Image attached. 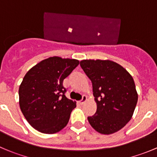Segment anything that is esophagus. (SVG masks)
<instances>
[{
	"label": "esophagus",
	"mask_w": 157,
	"mask_h": 157,
	"mask_svg": "<svg viewBox=\"0 0 157 157\" xmlns=\"http://www.w3.org/2000/svg\"><path fill=\"white\" fill-rule=\"evenodd\" d=\"M86 100H87V98H86V96H83V98H82L81 100L80 101V103L81 104V105H83V104H84L85 102H86Z\"/></svg>",
	"instance_id": "obj_1"
}]
</instances>
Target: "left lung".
I'll return each mask as SVG.
<instances>
[{
  "label": "left lung",
  "mask_w": 157,
  "mask_h": 157,
  "mask_svg": "<svg viewBox=\"0 0 157 157\" xmlns=\"http://www.w3.org/2000/svg\"><path fill=\"white\" fill-rule=\"evenodd\" d=\"M80 67L93 84L97 105L90 125L97 132L111 134L131 119L138 99L133 77L122 66L110 60H83Z\"/></svg>",
  "instance_id": "1"
}]
</instances>
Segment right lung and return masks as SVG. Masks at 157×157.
Masks as SVG:
<instances>
[{
    "label": "right lung",
    "mask_w": 157,
    "mask_h": 157,
    "mask_svg": "<svg viewBox=\"0 0 157 157\" xmlns=\"http://www.w3.org/2000/svg\"><path fill=\"white\" fill-rule=\"evenodd\" d=\"M80 61L54 56L40 61L26 74L19 88V103L30 125L55 134L68 123L76 102L65 96L63 81Z\"/></svg>",
    "instance_id": "add662e5"
}]
</instances>
